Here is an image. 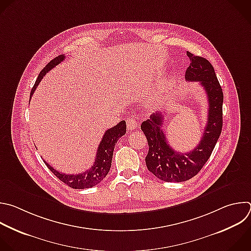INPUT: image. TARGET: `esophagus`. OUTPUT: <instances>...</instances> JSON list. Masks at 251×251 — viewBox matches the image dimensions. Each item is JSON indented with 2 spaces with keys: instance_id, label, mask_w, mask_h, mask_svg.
I'll return each instance as SVG.
<instances>
[{
  "instance_id": "1",
  "label": "esophagus",
  "mask_w": 251,
  "mask_h": 251,
  "mask_svg": "<svg viewBox=\"0 0 251 251\" xmlns=\"http://www.w3.org/2000/svg\"><path fill=\"white\" fill-rule=\"evenodd\" d=\"M126 125H127L128 130L133 131V130H135V129L137 128L138 122H137V120H136L134 117H129V118L126 120Z\"/></svg>"
}]
</instances>
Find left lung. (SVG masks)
<instances>
[{"label": "left lung", "mask_w": 251, "mask_h": 251, "mask_svg": "<svg viewBox=\"0 0 251 251\" xmlns=\"http://www.w3.org/2000/svg\"><path fill=\"white\" fill-rule=\"evenodd\" d=\"M190 65L185 72L187 81H199L204 88L209 103L208 120L198 146L189 152L175 151L166 141L161 129L160 112L151 115L141 129L147 137L149 151L146 164L149 172L166 182H182L195 176L209 159L223 127L224 95L212 64L205 58L187 52Z\"/></svg>", "instance_id": "left-lung-1"}]
</instances>
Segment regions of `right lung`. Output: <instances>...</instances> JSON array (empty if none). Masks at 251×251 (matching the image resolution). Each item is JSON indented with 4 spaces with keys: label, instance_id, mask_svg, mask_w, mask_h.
Instances as JSON below:
<instances>
[{
    "label": "right lung",
    "instance_id": "right-lung-1",
    "mask_svg": "<svg viewBox=\"0 0 251 251\" xmlns=\"http://www.w3.org/2000/svg\"><path fill=\"white\" fill-rule=\"evenodd\" d=\"M65 56L60 55L53 60H51L40 72L38 75L34 86L30 93V99L38 87L39 82L43 78L46 73H48L50 70H52L54 67H56L58 64H60L62 61H64ZM126 133V122L123 120L119 122L116 126L106 130L104 133L101 142L100 143V146L98 148L97 156L95 159L94 164L91 166L89 170L83 172L81 174H75V175H66L62 174L56 170H54L52 166L47 163L45 160V164L47 168L54 174V176L59 178L62 182H64L66 185L74 188V189H86L91 188L96 185H98L103 178L107 176L112 161V155L113 151L115 148V144Z\"/></svg>",
    "mask_w": 251,
    "mask_h": 251
}]
</instances>
